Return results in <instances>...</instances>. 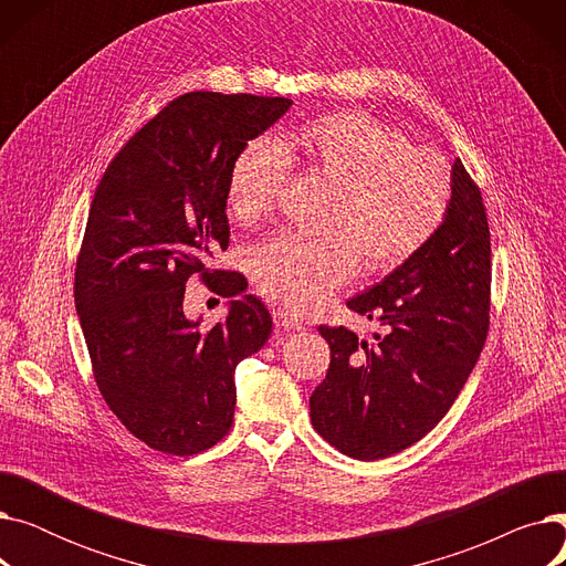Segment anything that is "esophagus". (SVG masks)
Here are the masks:
<instances>
[{"mask_svg":"<svg viewBox=\"0 0 566 566\" xmlns=\"http://www.w3.org/2000/svg\"><path fill=\"white\" fill-rule=\"evenodd\" d=\"M273 321H275V328H277V331H284V333H289V331H301V328H303V323H301L298 318H293V316H289V314H284V312H273Z\"/></svg>","mask_w":566,"mask_h":566,"instance_id":"1","label":"esophagus"}]
</instances>
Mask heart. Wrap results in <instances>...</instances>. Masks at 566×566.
I'll return each instance as SVG.
<instances>
[{"instance_id": "obj_1", "label": "heart", "mask_w": 566, "mask_h": 566, "mask_svg": "<svg viewBox=\"0 0 566 566\" xmlns=\"http://www.w3.org/2000/svg\"><path fill=\"white\" fill-rule=\"evenodd\" d=\"M289 163L331 184L325 233H277L250 254V277L268 298L312 312L360 268L388 273L418 254L448 216L452 181L444 163L410 148L397 128L360 109L323 114L273 142H252L235 156L227 203L254 224L273 211Z\"/></svg>"}]
</instances>
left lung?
<instances>
[{
	"instance_id": "obj_1",
	"label": "left lung",
	"mask_w": 566,
	"mask_h": 566,
	"mask_svg": "<svg viewBox=\"0 0 566 566\" xmlns=\"http://www.w3.org/2000/svg\"><path fill=\"white\" fill-rule=\"evenodd\" d=\"M346 305L378 321L380 333L365 342L344 325H318L331 367L310 397V418L342 454L376 461L448 415L486 342L491 235L482 192L461 160L436 235Z\"/></svg>"
}]
</instances>
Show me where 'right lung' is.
I'll return each mask as SVG.
<instances>
[{"instance_id": "right-lung-1", "label": "right lung", "mask_w": 566, "mask_h": 566, "mask_svg": "<svg viewBox=\"0 0 566 566\" xmlns=\"http://www.w3.org/2000/svg\"><path fill=\"white\" fill-rule=\"evenodd\" d=\"M291 107L289 98L190 92L139 128L107 165L75 268V310L98 390L151 450L192 457L233 424L235 365L273 331L235 271L208 261L229 245L235 156ZM199 274L230 304L201 329L182 312Z\"/></svg>"}]
</instances>
